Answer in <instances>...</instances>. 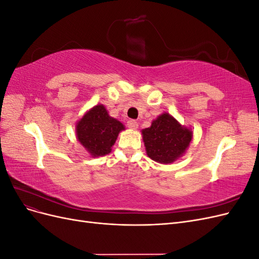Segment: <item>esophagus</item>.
<instances>
[{"instance_id":"esophagus-1","label":"esophagus","mask_w":259,"mask_h":259,"mask_svg":"<svg viewBox=\"0 0 259 259\" xmlns=\"http://www.w3.org/2000/svg\"><path fill=\"white\" fill-rule=\"evenodd\" d=\"M127 127L131 130H137L138 128V123L135 120H131L127 122Z\"/></svg>"}]
</instances>
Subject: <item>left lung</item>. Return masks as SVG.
<instances>
[{
    "instance_id": "1",
    "label": "left lung",
    "mask_w": 259,
    "mask_h": 259,
    "mask_svg": "<svg viewBox=\"0 0 259 259\" xmlns=\"http://www.w3.org/2000/svg\"><path fill=\"white\" fill-rule=\"evenodd\" d=\"M147 154L162 164L173 163L182 156L192 140V131L164 112L142 131Z\"/></svg>"
}]
</instances>
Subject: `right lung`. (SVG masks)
I'll use <instances>...</instances> for the list:
<instances>
[{
  "mask_svg": "<svg viewBox=\"0 0 259 259\" xmlns=\"http://www.w3.org/2000/svg\"><path fill=\"white\" fill-rule=\"evenodd\" d=\"M124 125L109 115L104 105H97L86 112L76 124V137L92 156L111 152L117 135Z\"/></svg>",
  "mask_w": 259,
  "mask_h": 259,
  "instance_id": "1",
  "label": "right lung"
}]
</instances>
